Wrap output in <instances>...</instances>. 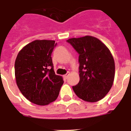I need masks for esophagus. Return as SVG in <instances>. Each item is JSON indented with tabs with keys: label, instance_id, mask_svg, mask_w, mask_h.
I'll return each instance as SVG.
<instances>
[{
	"label": "esophagus",
	"instance_id": "1",
	"mask_svg": "<svg viewBox=\"0 0 131 131\" xmlns=\"http://www.w3.org/2000/svg\"><path fill=\"white\" fill-rule=\"evenodd\" d=\"M69 73H66V75H63V77H64L66 79H67L68 78V76H69Z\"/></svg>",
	"mask_w": 131,
	"mask_h": 131
}]
</instances>
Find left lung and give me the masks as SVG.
I'll use <instances>...</instances> for the list:
<instances>
[{
  "mask_svg": "<svg viewBox=\"0 0 131 131\" xmlns=\"http://www.w3.org/2000/svg\"><path fill=\"white\" fill-rule=\"evenodd\" d=\"M78 52L80 80L73 86L82 100L97 102L110 91L114 82L115 63L107 47L97 38L90 36L67 40Z\"/></svg>",
  "mask_w": 131,
  "mask_h": 131,
  "instance_id": "8db88e82",
  "label": "left lung"
}]
</instances>
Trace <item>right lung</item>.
I'll return each instance as SVG.
<instances>
[{"instance_id":"right-lung-1","label":"right lung","mask_w":131,"mask_h":131,"mask_svg":"<svg viewBox=\"0 0 131 131\" xmlns=\"http://www.w3.org/2000/svg\"><path fill=\"white\" fill-rule=\"evenodd\" d=\"M57 43L53 40H35L24 47L15 62L17 85L32 103L47 105L54 101L63 83L54 71L51 54Z\"/></svg>"}]
</instances>
